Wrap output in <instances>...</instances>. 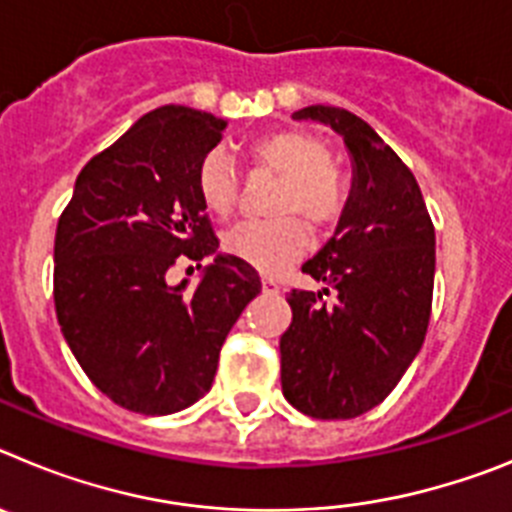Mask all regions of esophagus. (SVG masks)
Wrapping results in <instances>:
<instances>
[{"label":"esophagus","instance_id":"34e87169","mask_svg":"<svg viewBox=\"0 0 512 512\" xmlns=\"http://www.w3.org/2000/svg\"><path fill=\"white\" fill-rule=\"evenodd\" d=\"M261 289H264V295H279V284L271 277H261Z\"/></svg>","mask_w":512,"mask_h":512}]
</instances>
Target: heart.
Here are the masks:
<instances>
[{
  "mask_svg": "<svg viewBox=\"0 0 512 512\" xmlns=\"http://www.w3.org/2000/svg\"><path fill=\"white\" fill-rule=\"evenodd\" d=\"M248 156L253 164L279 174V187L271 210L279 217L246 220L230 228L223 246L230 256L246 261L264 274H279L307 248V228L328 230L346 210V176L328 156V146L307 130H274L251 140ZM194 189L202 207L215 217H228L235 207L238 174L223 148L202 156ZM295 214H300L295 218Z\"/></svg>",
  "mask_w": 512,
  "mask_h": 512,
  "instance_id": "obj_1",
  "label": "heart"
}]
</instances>
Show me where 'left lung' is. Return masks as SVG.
Masks as SVG:
<instances>
[{
  "instance_id": "1",
  "label": "left lung",
  "mask_w": 512,
  "mask_h": 512,
  "mask_svg": "<svg viewBox=\"0 0 512 512\" xmlns=\"http://www.w3.org/2000/svg\"><path fill=\"white\" fill-rule=\"evenodd\" d=\"M292 117L341 135L354 182L333 238L302 264L323 289L287 292L292 325L279 341L282 392L310 418L346 420L377 408L423 346L436 230L413 171L372 125L328 104Z\"/></svg>"
}]
</instances>
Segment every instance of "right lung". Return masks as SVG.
<instances>
[{
    "mask_svg": "<svg viewBox=\"0 0 512 512\" xmlns=\"http://www.w3.org/2000/svg\"><path fill=\"white\" fill-rule=\"evenodd\" d=\"M225 125L179 104L148 112L81 169L58 217V325L94 387L133 413H179L205 397L225 336L261 292L251 264L217 253L194 189ZM182 255L216 256L192 293L165 282Z\"/></svg>",
    "mask_w": 512,
    "mask_h": 512,
    "instance_id": "obj_1",
    "label": "right lung"
}]
</instances>
